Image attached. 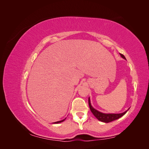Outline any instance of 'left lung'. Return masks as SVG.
<instances>
[{"label":"left lung","instance_id":"1","mask_svg":"<svg viewBox=\"0 0 149 149\" xmlns=\"http://www.w3.org/2000/svg\"><path fill=\"white\" fill-rule=\"evenodd\" d=\"M120 55L122 57L124 58V59H125V56L123 55V54L120 53ZM88 103H89L90 110H91V111L92 112V113L94 114V116H95L99 120H100L101 122H104V123H110V122L115 120L116 119H118L119 118H121L122 116H123L128 111V110L124 112H123V113H120V114H104V113H102V112L96 110L95 109H94L91 104V102H90L89 98L88 100Z\"/></svg>","mask_w":149,"mask_h":149}]
</instances>
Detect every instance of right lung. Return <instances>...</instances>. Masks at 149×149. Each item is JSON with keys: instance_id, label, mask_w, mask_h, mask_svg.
I'll list each match as a JSON object with an SVG mask.
<instances>
[{"instance_id": "1", "label": "right lung", "mask_w": 149, "mask_h": 149, "mask_svg": "<svg viewBox=\"0 0 149 149\" xmlns=\"http://www.w3.org/2000/svg\"><path fill=\"white\" fill-rule=\"evenodd\" d=\"M66 119V118L65 119H63V120H60V121H57V122H55V123H55V124H58V123H62L63 121H64Z\"/></svg>"}]
</instances>
